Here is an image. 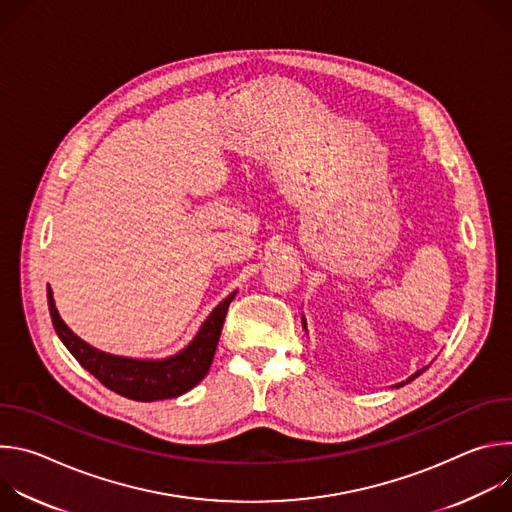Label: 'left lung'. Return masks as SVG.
<instances>
[{"label": "left lung", "instance_id": "8db88e82", "mask_svg": "<svg viewBox=\"0 0 512 512\" xmlns=\"http://www.w3.org/2000/svg\"><path fill=\"white\" fill-rule=\"evenodd\" d=\"M304 328H306V324H304ZM423 371H425V369H423ZM423 371H417V373H415V375H413V377H409V379H407V381H405V383H411V381H413V379H415V377H419V375H421V373H423ZM405 383H399V385H405ZM399 385H397V387H399Z\"/></svg>", "mask_w": 512, "mask_h": 512}]
</instances>
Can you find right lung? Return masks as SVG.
Returning a JSON list of instances; mask_svg holds the SVG:
<instances>
[{"instance_id": "right-lung-1", "label": "right lung", "mask_w": 512, "mask_h": 512, "mask_svg": "<svg viewBox=\"0 0 512 512\" xmlns=\"http://www.w3.org/2000/svg\"><path fill=\"white\" fill-rule=\"evenodd\" d=\"M233 298L235 294L214 308L196 338L182 352L164 360H133L113 356L89 346L77 334H72V330L60 320L50 287L48 310L62 344L81 362V367L99 379L101 385L133 401H158L178 397L196 387L206 377Z\"/></svg>"}]
</instances>
